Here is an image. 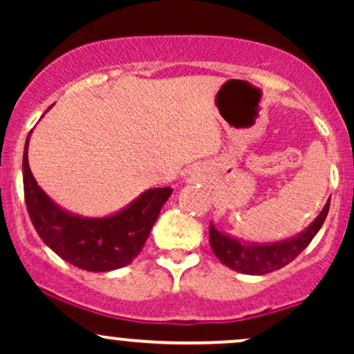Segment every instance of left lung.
Segmentation results:
<instances>
[{"instance_id": "left-lung-1", "label": "left lung", "mask_w": 354, "mask_h": 354, "mask_svg": "<svg viewBox=\"0 0 354 354\" xmlns=\"http://www.w3.org/2000/svg\"><path fill=\"white\" fill-rule=\"evenodd\" d=\"M330 201L321 209L315 221L306 230L298 233L293 238L283 239L276 243H246L241 239L230 236L209 225V245L213 253L223 265L231 270L245 274H268L276 270H281L288 263H291L301 251L311 243L316 233L323 226L330 211Z\"/></svg>"}]
</instances>
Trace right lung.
Returning a JSON list of instances; mask_svg holds the SVG:
<instances>
[{"label": "right lung", "instance_id": "1", "mask_svg": "<svg viewBox=\"0 0 354 354\" xmlns=\"http://www.w3.org/2000/svg\"><path fill=\"white\" fill-rule=\"evenodd\" d=\"M30 136L31 133L23 153L24 201L31 223L44 245L64 261L93 273L129 265L143 250L149 231L173 189H146L126 208L108 216H80L56 205L38 186L28 163Z\"/></svg>", "mask_w": 354, "mask_h": 354}]
</instances>
